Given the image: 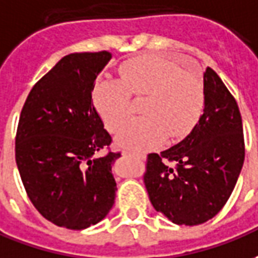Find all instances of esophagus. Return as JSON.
<instances>
[{
	"instance_id": "esophagus-1",
	"label": "esophagus",
	"mask_w": 258,
	"mask_h": 258,
	"mask_svg": "<svg viewBox=\"0 0 258 258\" xmlns=\"http://www.w3.org/2000/svg\"><path fill=\"white\" fill-rule=\"evenodd\" d=\"M121 154H123L124 156H125V155H134V154H133V152H131V151H127V149H124V151H123V152H121ZM137 156H138L140 159H144V158H145V155H142V154L137 155Z\"/></svg>"
}]
</instances>
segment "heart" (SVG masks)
Returning <instances> with one entry per match:
<instances>
[{"label":"heart","mask_w":258,"mask_h":258,"mask_svg":"<svg viewBox=\"0 0 258 258\" xmlns=\"http://www.w3.org/2000/svg\"><path fill=\"white\" fill-rule=\"evenodd\" d=\"M118 79H99L93 104L109 131L120 128L131 113V98L145 96L142 118L130 121L117 135V144L131 149L158 147L169 135L179 140L197 124L204 110V86L197 75L174 61L141 55L120 67Z\"/></svg>","instance_id":"obj_1"}]
</instances>
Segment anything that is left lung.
Instances as JSON below:
<instances>
[{
    "label": "left lung",
    "instance_id": "8db88e82",
    "mask_svg": "<svg viewBox=\"0 0 258 258\" xmlns=\"http://www.w3.org/2000/svg\"><path fill=\"white\" fill-rule=\"evenodd\" d=\"M174 161V168L168 165ZM244 162L242 116L212 68L204 73V113L177 145L147 158L144 183L154 208L177 225H200L229 200Z\"/></svg>",
    "mask_w": 258,
    "mask_h": 258
}]
</instances>
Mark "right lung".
I'll return each instance as SVG.
<instances>
[{
    "instance_id": "right-lung-1",
    "label": "right lung",
    "mask_w": 258,
    "mask_h": 258,
    "mask_svg": "<svg viewBox=\"0 0 258 258\" xmlns=\"http://www.w3.org/2000/svg\"><path fill=\"white\" fill-rule=\"evenodd\" d=\"M109 51L62 57L32 88L19 117L15 159L29 200L47 221L81 230L100 222L116 198L110 134L92 102Z\"/></svg>"
}]
</instances>
